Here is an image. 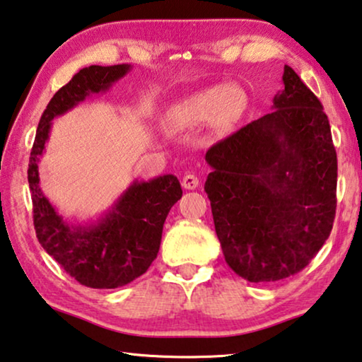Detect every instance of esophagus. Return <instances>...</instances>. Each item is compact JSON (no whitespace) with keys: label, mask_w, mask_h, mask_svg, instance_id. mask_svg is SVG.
Returning <instances> with one entry per match:
<instances>
[{"label":"esophagus","mask_w":362,"mask_h":362,"mask_svg":"<svg viewBox=\"0 0 362 362\" xmlns=\"http://www.w3.org/2000/svg\"><path fill=\"white\" fill-rule=\"evenodd\" d=\"M181 185H182V187L187 189V191H194L195 187H199V177L192 173H187L182 176Z\"/></svg>","instance_id":"1"}]
</instances>
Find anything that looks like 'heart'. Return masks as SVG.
I'll list each match as a JSON object with an SVG mask.
<instances>
[{
  "label": "heart",
  "mask_w": 362,
  "mask_h": 362,
  "mask_svg": "<svg viewBox=\"0 0 362 362\" xmlns=\"http://www.w3.org/2000/svg\"><path fill=\"white\" fill-rule=\"evenodd\" d=\"M245 105L247 98L240 88L215 85L171 105L165 112L163 125L170 132H182L200 123L211 122L215 128L226 132L239 122Z\"/></svg>",
  "instance_id": "1"
}]
</instances>
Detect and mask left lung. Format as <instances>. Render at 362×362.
<instances>
[{"label": "left lung", "instance_id": "obj_1", "mask_svg": "<svg viewBox=\"0 0 362 362\" xmlns=\"http://www.w3.org/2000/svg\"><path fill=\"white\" fill-rule=\"evenodd\" d=\"M272 112L209 149L205 181L224 259L248 282L297 274L329 239L337 153L327 115L292 67Z\"/></svg>", "mask_w": 362, "mask_h": 362}]
</instances>
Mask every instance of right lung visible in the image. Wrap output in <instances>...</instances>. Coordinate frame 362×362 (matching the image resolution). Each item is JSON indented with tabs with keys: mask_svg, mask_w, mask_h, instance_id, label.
I'll return each mask as SVG.
<instances>
[{
	"mask_svg": "<svg viewBox=\"0 0 362 362\" xmlns=\"http://www.w3.org/2000/svg\"><path fill=\"white\" fill-rule=\"evenodd\" d=\"M132 65L81 69L62 86L40 118L28 162L33 224L41 247L74 279L91 288H117L144 274L157 258L163 223L182 189L175 175L134 180L96 220L72 223L56 210L40 187L38 163L49 139L52 120L93 94L107 93Z\"/></svg>",
	"mask_w": 362,
	"mask_h": 362,
	"instance_id": "obj_1",
	"label": "right lung"
}]
</instances>
